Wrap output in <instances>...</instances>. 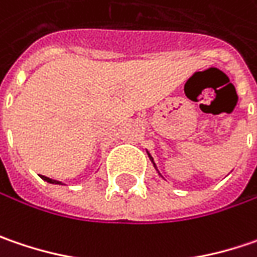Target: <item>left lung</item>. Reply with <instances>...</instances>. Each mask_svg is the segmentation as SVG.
Segmentation results:
<instances>
[{
	"mask_svg": "<svg viewBox=\"0 0 257 257\" xmlns=\"http://www.w3.org/2000/svg\"><path fill=\"white\" fill-rule=\"evenodd\" d=\"M148 156H149V159H150V161H152V163H153V166H155V169H156V171H158V166H156V163H155V161H153V158H152V155H150V153H149L148 152ZM158 173H159V175H161V172H159V171H158ZM162 176V175H161ZM162 178H163V176H162Z\"/></svg>",
	"mask_w": 257,
	"mask_h": 257,
	"instance_id": "left-lung-1",
	"label": "left lung"
}]
</instances>
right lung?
I'll list each match as a JSON object with an SVG mask.
<instances>
[{"instance_id":"right-lung-1","label":"right lung","mask_w":257,"mask_h":257,"mask_svg":"<svg viewBox=\"0 0 257 257\" xmlns=\"http://www.w3.org/2000/svg\"><path fill=\"white\" fill-rule=\"evenodd\" d=\"M40 178L46 181V182H49V184H55V185H63L60 181H55V179H50V178H47V176H43V175H40Z\"/></svg>"}]
</instances>
